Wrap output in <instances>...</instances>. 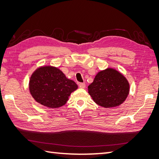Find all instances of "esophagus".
I'll list each match as a JSON object with an SVG mask.
<instances>
[{
  "mask_svg": "<svg viewBox=\"0 0 159 159\" xmlns=\"http://www.w3.org/2000/svg\"><path fill=\"white\" fill-rule=\"evenodd\" d=\"M79 87H80V88L84 89V88H85V84L84 83H80V84H79Z\"/></svg>",
  "mask_w": 159,
  "mask_h": 159,
  "instance_id": "esophagus-1",
  "label": "esophagus"
}]
</instances>
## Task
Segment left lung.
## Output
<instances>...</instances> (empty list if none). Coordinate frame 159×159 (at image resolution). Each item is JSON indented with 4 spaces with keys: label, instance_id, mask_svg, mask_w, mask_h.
<instances>
[{
    "label": "left lung",
    "instance_id": "left-lung-1",
    "mask_svg": "<svg viewBox=\"0 0 159 159\" xmlns=\"http://www.w3.org/2000/svg\"><path fill=\"white\" fill-rule=\"evenodd\" d=\"M129 83L121 73L113 68L99 71L88 86V93L93 100L105 108L122 104L129 93Z\"/></svg>",
    "mask_w": 159,
    "mask_h": 159
}]
</instances>
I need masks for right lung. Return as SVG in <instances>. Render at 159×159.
<instances>
[{
    "label": "right lung",
    "mask_w": 159,
    "mask_h": 159,
    "mask_svg": "<svg viewBox=\"0 0 159 159\" xmlns=\"http://www.w3.org/2000/svg\"><path fill=\"white\" fill-rule=\"evenodd\" d=\"M78 89L73 80L68 79L56 67L44 66L33 72L29 81V91L36 102L51 109L66 103L73 91Z\"/></svg>",
    "instance_id": "obj_1"
}]
</instances>
